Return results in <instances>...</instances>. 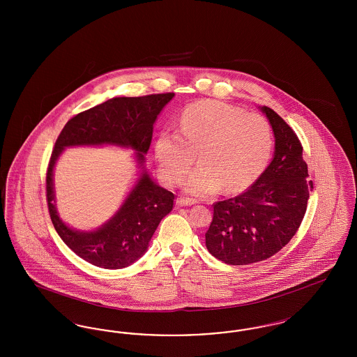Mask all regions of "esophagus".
Returning a JSON list of instances; mask_svg holds the SVG:
<instances>
[{
  "mask_svg": "<svg viewBox=\"0 0 357 357\" xmlns=\"http://www.w3.org/2000/svg\"><path fill=\"white\" fill-rule=\"evenodd\" d=\"M195 204V199H192V198H185V197H181V198H178L176 199V204L179 206V207H182V206H191V204Z\"/></svg>",
  "mask_w": 357,
  "mask_h": 357,
  "instance_id": "1",
  "label": "esophagus"
}]
</instances>
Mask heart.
Returning a JSON list of instances; mask_svg holds the SVG:
<instances>
[{
	"instance_id": "heart-1",
	"label": "heart",
	"mask_w": 357,
	"mask_h": 357,
	"mask_svg": "<svg viewBox=\"0 0 357 357\" xmlns=\"http://www.w3.org/2000/svg\"><path fill=\"white\" fill-rule=\"evenodd\" d=\"M272 149V128L265 118L215 100L191 104L181 115L179 132L163 130L155 140L158 167L171 186L185 179L198 153L201 163L185 185L197 197L222 186L238 191L252 185Z\"/></svg>"
}]
</instances>
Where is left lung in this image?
I'll use <instances>...</instances> for the list:
<instances>
[{"label":"left lung","instance_id":"8db88e82","mask_svg":"<svg viewBox=\"0 0 357 357\" xmlns=\"http://www.w3.org/2000/svg\"><path fill=\"white\" fill-rule=\"evenodd\" d=\"M274 132L271 165L245 192L213 204L206 231L207 250L229 265H249L278 253L298 230L309 191L303 146L294 131L269 107H261Z\"/></svg>","mask_w":357,"mask_h":357}]
</instances>
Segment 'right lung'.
I'll return each mask as SVG.
<instances>
[{
    "label": "right lung",
    "instance_id": "1",
    "mask_svg": "<svg viewBox=\"0 0 357 357\" xmlns=\"http://www.w3.org/2000/svg\"><path fill=\"white\" fill-rule=\"evenodd\" d=\"M172 98V92L112 98L68 120L54 143L47 171V201L52 223L69 249L95 266L121 269L135 262L146 253L158 225L172 210L174 194L158 186L144 169L153 123ZM102 144L132 148L142 172L109 222L96 231L80 232L69 228L58 217L52 188L54 165L67 146Z\"/></svg>",
    "mask_w": 357,
    "mask_h": 357
}]
</instances>
